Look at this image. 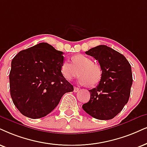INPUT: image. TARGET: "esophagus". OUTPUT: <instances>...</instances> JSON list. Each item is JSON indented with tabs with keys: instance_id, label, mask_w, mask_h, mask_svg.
<instances>
[{
	"instance_id": "esophagus-1",
	"label": "esophagus",
	"mask_w": 147,
	"mask_h": 147,
	"mask_svg": "<svg viewBox=\"0 0 147 147\" xmlns=\"http://www.w3.org/2000/svg\"><path fill=\"white\" fill-rule=\"evenodd\" d=\"M79 91V87H74V92H78Z\"/></svg>"
}]
</instances>
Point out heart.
Masks as SVG:
<instances>
[{
  "label": "heart",
  "instance_id": "heart-1",
  "mask_svg": "<svg viewBox=\"0 0 147 147\" xmlns=\"http://www.w3.org/2000/svg\"><path fill=\"white\" fill-rule=\"evenodd\" d=\"M72 62L64 60L61 64L60 72L67 81H71L80 74V84L95 86L102 77V68L98 63L94 62L90 57L83 54L74 55ZM80 73H78V71Z\"/></svg>",
  "mask_w": 147,
  "mask_h": 147
}]
</instances>
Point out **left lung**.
<instances>
[{
  "label": "left lung",
  "instance_id": "obj_1",
  "mask_svg": "<svg viewBox=\"0 0 147 147\" xmlns=\"http://www.w3.org/2000/svg\"><path fill=\"white\" fill-rule=\"evenodd\" d=\"M85 53L98 61L103 74L98 86L89 90L90 100L82 108L97 119H111L129 100L133 81L131 65L123 55L107 45L93 47Z\"/></svg>",
  "mask_w": 147,
  "mask_h": 147
}]
</instances>
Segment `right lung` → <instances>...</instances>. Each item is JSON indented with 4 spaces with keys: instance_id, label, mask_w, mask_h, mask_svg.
Segmentation results:
<instances>
[{
    "instance_id": "1",
    "label": "right lung",
    "mask_w": 147,
    "mask_h": 147,
    "mask_svg": "<svg viewBox=\"0 0 147 147\" xmlns=\"http://www.w3.org/2000/svg\"><path fill=\"white\" fill-rule=\"evenodd\" d=\"M62 51L40 42L20 51L11 62L9 73L13 102L24 116L43 117L51 112L64 94L74 87L60 72Z\"/></svg>"
}]
</instances>
